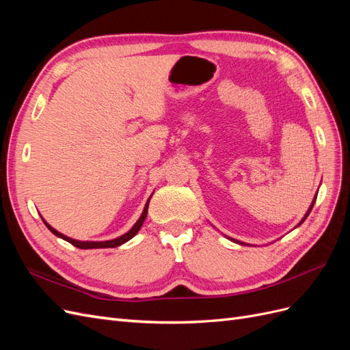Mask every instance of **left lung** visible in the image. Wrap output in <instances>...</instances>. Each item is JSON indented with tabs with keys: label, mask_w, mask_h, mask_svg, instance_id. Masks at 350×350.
Listing matches in <instances>:
<instances>
[{
	"label": "left lung",
	"mask_w": 350,
	"mask_h": 350,
	"mask_svg": "<svg viewBox=\"0 0 350 350\" xmlns=\"http://www.w3.org/2000/svg\"><path fill=\"white\" fill-rule=\"evenodd\" d=\"M315 198H317V194H315V197H314V200H312V203H311V206H310L308 211H306V213H305V216H304V219H302V220L299 221V225H301V224H304V221H305V219H306V217H308V215L311 213V210H312V206H314V203H315ZM299 225H298V226H299ZM229 239H230V241H234V242H238V243H241V245H247V243H243V242H241V241H235V239H232V238H229Z\"/></svg>",
	"instance_id": "left-lung-1"
}]
</instances>
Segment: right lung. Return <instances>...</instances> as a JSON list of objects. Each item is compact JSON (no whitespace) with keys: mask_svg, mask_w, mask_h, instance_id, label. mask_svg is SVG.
I'll return each instance as SVG.
<instances>
[{"mask_svg":"<svg viewBox=\"0 0 350 350\" xmlns=\"http://www.w3.org/2000/svg\"><path fill=\"white\" fill-rule=\"evenodd\" d=\"M152 198V197H150ZM150 198L147 200V203H146V206H144V210H143V213H142V216L139 217V220L135 221V225L126 232V234H124V235H121L120 238H115V239H111V241H102V242H94V241H77V239H72V238H68V237H66V235H62L61 232H58V230H55L54 228H52L51 225H48L46 221L44 220V224L46 225V228L52 232V234H54L55 237H58V238H62L64 241H67V242H70L71 245H74V247H77V248H80V250H92V248H115V247H120V245H122V243H125L126 241H130L137 232L140 230V228L143 226V224H144V220H146V216H147V208H149V203H150ZM42 217V216H40Z\"/></svg>","mask_w":350,"mask_h":350,"instance_id":"obj_1","label":"right lung"}]
</instances>
